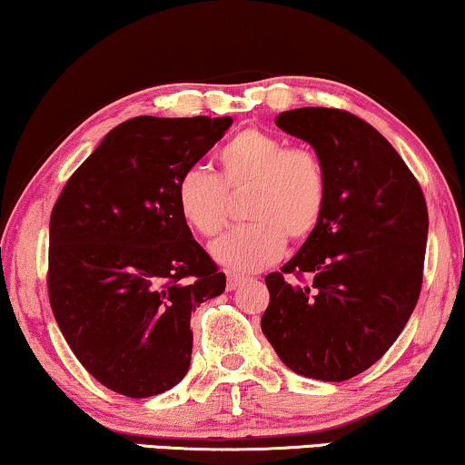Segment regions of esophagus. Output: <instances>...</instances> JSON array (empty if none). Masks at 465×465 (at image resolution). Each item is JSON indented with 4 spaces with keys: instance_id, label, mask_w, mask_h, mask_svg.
I'll use <instances>...</instances> for the list:
<instances>
[{
    "instance_id": "obj_1",
    "label": "esophagus",
    "mask_w": 465,
    "mask_h": 465,
    "mask_svg": "<svg viewBox=\"0 0 465 465\" xmlns=\"http://www.w3.org/2000/svg\"><path fill=\"white\" fill-rule=\"evenodd\" d=\"M245 282H247L245 277H239V275H228L226 288H228V290H237V288H241V285H243Z\"/></svg>"
}]
</instances>
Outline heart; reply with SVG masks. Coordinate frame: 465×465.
<instances>
[{"mask_svg": "<svg viewBox=\"0 0 465 465\" xmlns=\"http://www.w3.org/2000/svg\"><path fill=\"white\" fill-rule=\"evenodd\" d=\"M220 173L190 167L177 177L175 201L183 222L213 237L228 220V194L250 190L243 215L250 224L215 239L209 252L232 272H253L283 253L285 237L304 241L328 205V171L309 145H288L275 133L247 126L218 154Z\"/></svg>", "mask_w": 465, "mask_h": 465, "instance_id": "obj_1", "label": "heart"}]
</instances>
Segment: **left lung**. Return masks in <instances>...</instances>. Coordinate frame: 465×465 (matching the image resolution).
Instances as JSON below:
<instances>
[{"instance_id": "1", "label": "left lung", "mask_w": 465, "mask_h": 465, "mask_svg": "<svg viewBox=\"0 0 465 465\" xmlns=\"http://www.w3.org/2000/svg\"><path fill=\"white\" fill-rule=\"evenodd\" d=\"M275 124L313 145L330 190L315 232L264 277L262 332L290 371L339 383L383 358L409 322L423 283L428 205L393 145L355 114L301 107Z\"/></svg>"}]
</instances>
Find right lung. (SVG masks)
I'll list each match as a JSON object with an SVG mask.
<instances>
[{
	"mask_svg": "<svg viewBox=\"0 0 465 465\" xmlns=\"http://www.w3.org/2000/svg\"><path fill=\"white\" fill-rule=\"evenodd\" d=\"M232 124L137 116L74 171L50 213L48 298L80 364L126 398L186 377L190 315L220 296L224 272L193 239L175 183Z\"/></svg>",
	"mask_w": 465,
	"mask_h": 465,
	"instance_id": "add662e5",
	"label": "right lung"
}]
</instances>
